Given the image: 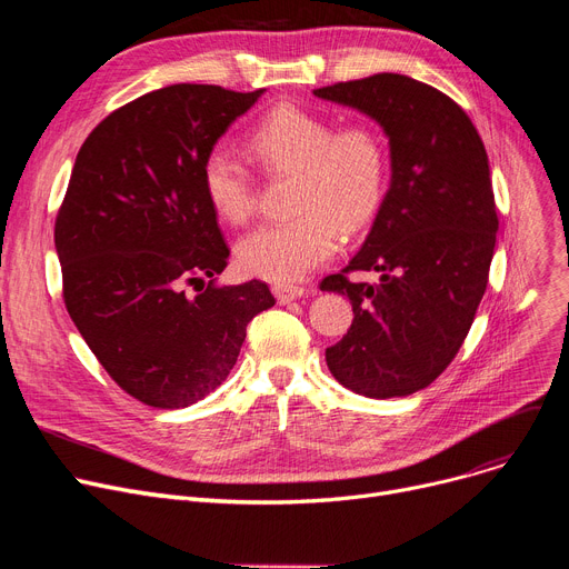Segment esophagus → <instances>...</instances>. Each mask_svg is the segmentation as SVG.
<instances>
[{"label":"esophagus","instance_id":"esophagus-1","mask_svg":"<svg viewBox=\"0 0 569 569\" xmlns=\"http://www.w3.org/2000/svg\"><path fill=\"white\" fill-rule=\"evenodd\" d=\"M272 292H274V297H277L281 305H290L295 300H300V297L307 292V288L290 286V283H274Z\"/></svg>","mask_w":569,"mask_h":569}]
</instances>
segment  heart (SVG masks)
I'll list each match as a JSON object with an SVG mask.
<instances>
[{"instance_id": "heart-1", "label": "heart", "mask_w": 569, "mask_h": 569, "mask_svg": "<svg viewBox=\"0 0 569 569\" xmlns=\"http://www.w3.org/2000/svg\"><path fill=\"white\" fill-rule=\"evenodd\" d=\"M267 172H292L288 207L295 217L262 223L239 239L237 264L249 277L297 281L332 260L339 228L357 232L378 212L385 191V149L367 124L332 129L325 117L295 106L267 112L247 136ZM202 193L226 223H244L256 207L251 172L217 147L200 168Z\"/></svg>"}]
</instances>
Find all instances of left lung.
Wrapping results in <instances>:
<instances>
[{
	"label": "left lung",
	"mask_w": 569,
	"mask_h": 569,
	"mask_svg": "<svg viewBox=\"0 0 569 569\" xmlns=\"http://www.w3.org/2000/svg\"><path fill=\"white\" fill-rule=\"evenodd\" d=\"M313 94L378 122L392 170L362 249L320 283L346 295L355 313L325 360L357 395L408 397L455 360L487 290L498 232L487 149L450 97L401 73ZM352 268H373L381 281L352 284Z\"/></svg>",
	"instance_id": "left-lung-1"
}]
</instances>
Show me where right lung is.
<instances>
[{
  "label": "right lung",
  "mask_w": 569,
  "mask_h": 569,
  "mask_svg": "<svg viewBox=\"0 0 569 569\" xmlns=\"http://www.w3.org/2000/svg\"><path fill=\"white\" fill-rule=\"evenodd\" d=\"M262 92L157 89L108 114L76 157L54 221L67 311L110 378L147 406L214 392L247 325L274 307L262 281L214 286L230 249L200 182L204 157Z\"/></svg>",
  "instance_id": "right-lung-1"
}]
</instances>
